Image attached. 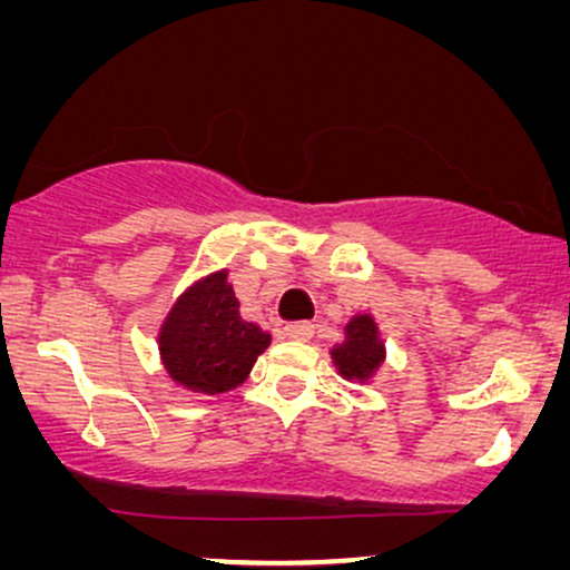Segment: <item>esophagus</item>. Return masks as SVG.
<instances>
[{
    "label": "esophagus",
    "instance_id": "34e87169",
    "mask_svg": "<svg viewBox=\"0 0 570 570\" xmlns=\"http://www.w3.org/2000/svg\"><path fill=\"white\" fill-rule=\"evenodd\" d=\"M287 338L293 341H308L314 335V325L312 322H291V325L285 327Z\"/></svg>",
    "mask_w": 570,
    "mask_h": 570
}]
</instances>
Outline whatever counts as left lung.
Returning a JSON list of instances; mask_svg holds the SVG:
<instances>
[{"mask_svg":"<svg viewBox=\"0 0 570 570\" xmlns=\"http://www.w3.org/2000/svg\"><path fill=\"white\" fill-rule=\"evenodd\" d=\"M330 362L343 381L372 383L385 364L381 327L370 312H356L343 325V341L330 348Z\"/></svg>","mask_w":570,"mask_h":570,"instance_id":"left-lung-1","label":"left lung"}]
</instances>
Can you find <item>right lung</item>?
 Segmentation results:
<instances>
[{"label": "right lung", "instance_id": "add662e5", "mask_svg": "<svg viewBox=\"0 0 570 570\" xmlns=\"http://www.w3.org/2000/svg\"><path fill=\"white\" fill-rule=\"evenodd\" d=\"M272 335L240 317L229 269L203 274L168 308L158 327L166 375L189 393H227L245 383Z\"/></svg>", "mask_w": 570, "mask_h": 570}]
</instances>
